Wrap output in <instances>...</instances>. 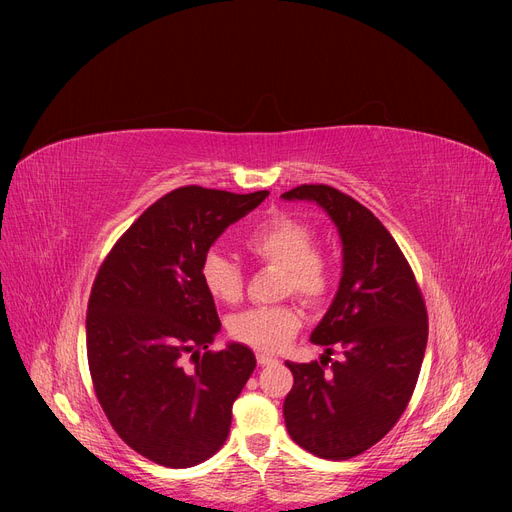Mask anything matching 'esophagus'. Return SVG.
<instances>
[{
	"label": "esophagus",
	"instance_id": "esophagus-1",
	"mask_svg": "<svg viewBox=\"0 0 512 512\" xmlns=\"http://www.w3.org/2000/svg\"><path fill=\"white\" fill-rule=\"evenodd\" d=\"M257 363H259L261 367H265V365H276V363H278V359H276V357H272V355L259 353V355H257Z\"/></svg>",
	"mask_w": 512,
	"mask_h": 512
}]
</instances>
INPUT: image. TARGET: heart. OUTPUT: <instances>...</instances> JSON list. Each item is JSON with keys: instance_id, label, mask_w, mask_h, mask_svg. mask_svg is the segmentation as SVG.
Returning <instances> with one entry per match:
<instances>
[{"instance_id": "obj_1", "label": "heart", "mask_w": 512, "mask_h": 512, "mask_svg": "<svg viewBox=\"0 0 512 512\" xmlns=\"http://www.w3.org/2000/svg\"><path fill=\"white\" fill-rule=\"evenodd\" d=\"M317 234L292 215H274L245 236V249L259 261L282 267V288L303 301H324L336 280L334 261L315 249ZM201 280L207 292L220 303H236L242 294L240 265L222 253H207L201 261ZM301 328V313L292 305L253 307L236 313L230 336L263 353H274L294 338Z\"/></svg>"}]
</instances>
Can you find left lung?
<instances>
[{"instance_id":"left-lung-1","label":"left lung","mask_w":512,"mask_h":512,"mask_svg":"<svg viewBox=\"0 0 512 512\" xmlns=\"http://www.w3.org/2000/svg\"><path fill=\"white\" fill-rule=\"evenodd\" d=\"M282 199L315 201L342 240L340 286L311 334L326 353L321 363L286 361L294 384L284 421L307 452L346 461L405 413L427 346V311L409 261L367 207L328 184H301ZM334 347L343 359L328 370Z\"/></svg>"}]
</instances>
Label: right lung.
<instances>
[{
  "label": "right lung",
  "instance_id": "add662e5",
  "mask_svg": "<svg viewBox=\"0 0 512 512\" xmlns=\"http://www.w3.org/2000/svg\"><path fill=\"white\" fill-rule=\"evenodd\" d=\"M267 195L176 188L143 211L99 267L87 309L93 388L118 436L157 465L195 467L228 438L232 405L257 361L238 342L207 351L222 324L201 261Z\"/></svg>",
  "mask_w": 512,
  "mask_h": 512
}]
</instances>
